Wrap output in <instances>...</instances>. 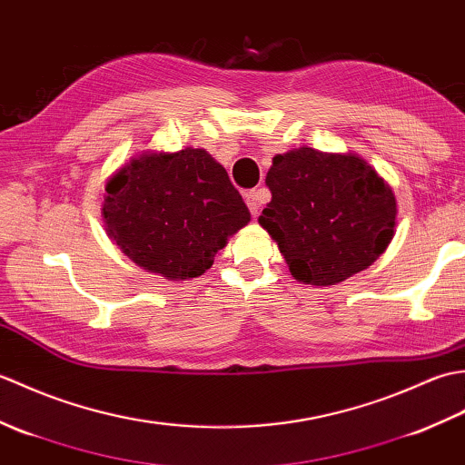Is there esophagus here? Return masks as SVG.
Here are the masks:
<instances>
[{
  "label": "esophagus",
  "instance_id": "1",
  "mask_svg": "<svg viewBox=\"0 0 465 465\" xmlns=\"http://www.w3.org/2000/svg\"><path fill=\"white\" fill-rule=\"evenodd\" d=\"M263 202H265V190H252V192L245 193V203H248L253 217L260 213Z\"/></svg>",
  "mask_w": 465,
  "mask_h": 465
}]
</instances>
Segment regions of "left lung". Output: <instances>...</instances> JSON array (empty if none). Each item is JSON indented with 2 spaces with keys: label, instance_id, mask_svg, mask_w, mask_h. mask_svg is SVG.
Returning <instances> with one entry per match:
<instances>
[{
  "label": "left lung",
  "instance_id": "left-lung-1",
  "mask_svg": "<svg viewBox=\"0 0 465 465\" xmlns=\"http://www.w3.org/2000/svg\"><path fill=\"white\" fill-rule=\"evenodd\" d=\"M265 183L272 202L260 223L303 283L335 285L351 278L393 238L396 197L358 155L300 147L273 157Z\"/></svg>",
  "mask_w": 465,
  "mask_h": 465
}]
</instances>
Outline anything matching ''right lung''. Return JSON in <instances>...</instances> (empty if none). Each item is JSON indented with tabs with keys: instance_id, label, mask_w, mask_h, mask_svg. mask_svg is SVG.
Segmentation results:
<instances>
[{
	"instance_id": "right-lung-1",
	"label": "right lung",
	"mask_w": 465,
	"mask_h": 465,
	"mask_svg": "<svg viewBox=\"0 0 465 465\" xmlns=\"http://www.w3.org/2000/svg\"><path fill=\"white\" fill-rule=\"evenodd\" d=\"M105 192L110 238L140 268L167 280L210 270L227 238L252 217L223 167L193 147L135 157Z\"/></svg>"
}]
</instances>
